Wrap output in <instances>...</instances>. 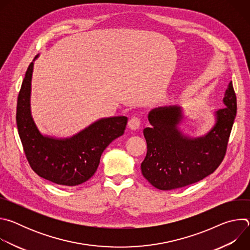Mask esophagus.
I'll use <instances>...</instances> for the list:
<instances>
[{
    "instance_id": "obj_1",
    "label": "esophagus",
    "mask_w": 250,
    "mask_h": 250,
    "mask_svg": "<svg viewBox=\"0 0 250 250\" xmlns=\"http://www.w3.org/2000/svg\"><path fill=\"white\" fill-rule=\"evenodd\" d=\"M140 126V119L138 117H132L128 121V127L135 130Z\"/></svg>"
}]
</instances>
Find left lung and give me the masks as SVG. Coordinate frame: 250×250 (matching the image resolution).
<instances>
[{
  "instance_id": "left-lung-1",
  "label": "left lung",
  "mask_w": 250,
  "mask_h": 250,
  "mask_svg": "<svg viewBox=\"0 0 250 250\" xmlns=\"http://www.w3.org/2000/svg\"><path fill=\"white\" fill-rule=\"evenodd\" d=\"M227 106L216 112L217 123L205 136L190 138L178 129L180 106H163L148 115L150 127L144 129L147 152L141 173L159 190L194 184L215 171L223 162L236 116V96L230 81L225 92Z\"/></svg>"
}]
</instances>
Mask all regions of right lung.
I'll use <instances>...</instances> for the list:
<instances>
[{
  "mask_svg": "<svg viewBox=\"0 0 250 250\" xmlns=\"http://www.w3.org/2000/svg\"><path fill=\"white\" fill-rule=\"evenodd\" d=\"M32 69L33 62L26 70L19 93L16 116L25 157L31 169L42 178L63 186L80 185L95 174L106 146L124 134L127 118L99 120L70 138L43 136L30 114Z\"/></svg>",
  "mask_w": 250,
  "mask_h": 250,
  "instance_id": "add662e5",
  "label": "right lung"
}]
</instances>
